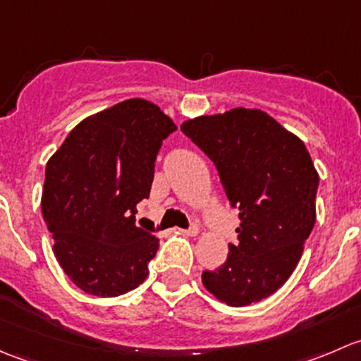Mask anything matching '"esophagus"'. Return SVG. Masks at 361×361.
Instances as JSON below:
<instances>
[{
  "label": "esophagus",
  "mask_w": 361,
  "mask_h": 361,
  "mask_svg": "<svg viewBox=\"0 0 361 361\" xmlns=\"http://www.w3.org/2000/svg\"><path fill=\"white\" fill-rule=\"evenodd\" d=\"M181 232H183L185 235H188V238H195V235L199 234V227L197 225H192L190 228H187V231H181Z\"/></svg>",
  "instance_id": "obj_1"
}]
</instances>
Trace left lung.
Here are the masks:
<instances>
[{"label":"left lung","mask_w":361,"mask_h":361,"mask_svg":"<svg viewBox=\"0 0 361 361\" xmlns=\"http://www.w3.org/2000/svg\"><path fill=\"white\" fill-rule=\"evenodd\" d=\"M181 130L213 160L241 220L227 262L202 272L204 288L232 307L264 300L292 276L316 224L319 174L311 155L257 108L195 116Z\"/></svg>","instance_id":"8db88e82"}]
</instances>
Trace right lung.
<instances>
[{"instance_id": "right-lung-1", "label": "right lung", "mask_w": 361, "mask_h": 361, "mask_svg": "<svg viewBox=\"0 0 361 361\" xmlns=\"http://www.w3.org/2000/svg\"><path fill=\"white\" fill-rule=\"evenodd\" d=\"M176 123L141 97L83 118L47 162L42 213L54 255L85 293L118 297L148 276L159 239L136 225Z\"/></svg>"}]
</instances>
